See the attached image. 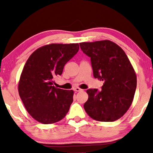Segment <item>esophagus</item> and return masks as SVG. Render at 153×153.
Returning a JSON list of instances; mask_svg holds the SVG:
<instances>
[{
	"instance_id": "34e87169",
	"label": "esophagus",
	"mask_w": 153,
	"mask_h": 153,
	"mask_svg": "<svg viewBox=\"0 0 153 153\" xmlns=\"http://www.w3.org/2000/svg\"><path fill=\"white\" fill-rule=\"evenodd\" d=\"M74 91H75V92H78V91H82L81 88H74Z\"/></svg>"
}]
</instances>
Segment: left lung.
I'll return each instance as SVG.
<instances>
[{
    "mask_svg": "<svg viewBox=\"0 0 153 153\" xmlns=\"http://www.w3.org/2000/svg\"><path fill=\"white\" fill-rule=\"evenodd\" d=\"M80 47L91 57L94 78L103 81L101 91L87 90L84 109L99 122L120 119L130 107L137 88L136 73L127 54L109 40L82 42Z\"/></svg>",
    "mask_w": 153,
    "mask_h": 153,
    "instance_id": "left-lung-1",
    "label": "left lung"
}]
</instances>
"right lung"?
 Masks as SVG:
<instances>
[{
	"mask_svg": "<svg viewBox=\"0 0 153 153\" xmlns=\"http://www.w3.org/2000/svg\"><path fill=\"white\" fill-rule=\"evenodd\" d=\"M79 50L76 44H51L35 50L24 65L19 94L26 111L35 120L53 124L65 117L73 101V90L53 85L65 65Z\"/></svg>",
	"mask_w": 153,
	"mask_h": 153,
	"instance_id": "obj_1",
	"label": "right lung"
}]
</instances>
